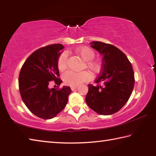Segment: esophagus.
Segmentation results:
<instances>
[{
	"label": "esophagus",
	"mask_w": 156,
	"mask_h": 156,
	"mask_svg": "<svg viewBox=\"0 0 156 156\" xmlns=\"http://www.w3.org/2000/svg\"><path fill=\"white\" fill-rule=\"evenodd\" d=\"M77 87H78L77 85H76V86H71V89H72V91L74 90V89H76Z\"/></svg>",
	"instance_id": "34e87169"
}]
</instances>
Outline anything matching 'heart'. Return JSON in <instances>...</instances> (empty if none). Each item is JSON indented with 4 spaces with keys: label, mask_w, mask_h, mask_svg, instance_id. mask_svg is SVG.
Listing matches in <instances>:
<instances>
[{
    "label": "heart",
    "mask_w": 156,
    "mask_h": 156,
    "mask_svg": "<svg viewBox=\"0 0 156 156\" xmlns=\"http://www.w3.org/2000/svg\"><path fill=\"white\" fill-rule=\"evenodd\" d=\"M76 52L86 60L87 66L91 70L96 71L99 68V64L97 62L92 60L94 58L95 54L93 50L88 47H81L76 49ZM58 68L60 72L65 71L68 65V54L67 52H63L60 55L57 62ZM91 78L90 74L87 72H75L73 71H67L62 75L63 81L65 84L70 86L78 85L83 82L87 81Z\"/></svg>",
    "instance_id": "1"
}]
</instances>
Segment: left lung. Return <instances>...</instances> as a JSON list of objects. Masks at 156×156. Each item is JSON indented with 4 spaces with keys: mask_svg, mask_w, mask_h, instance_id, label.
<instances>
[{
    "mask_svg": "<svg viewBox=\"0 0 156 156\" xmlns=\"http://www.w3.org/2000/svg\"><path fill=\"white\" fill-rule=\"evenodd\" d=\"M91 47L102 56L101 72L95 83L89 84L86 102L100 115H112L125 105L133 91L135 78L127 57L117 47L99 41Z\"/></svg>",
    "mask_w": 156,
    "mask_h": 156,
    "instance_id": "8db88e82",
    "label": "left lung"
}]
</instances>
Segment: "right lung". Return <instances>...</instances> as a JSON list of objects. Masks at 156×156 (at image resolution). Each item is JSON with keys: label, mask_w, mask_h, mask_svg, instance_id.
<instances>
[{"label": "right lung", "mask_w": 156, "mask_h": 156, "mask_svg": "<svg viewBox=\"0 0 156 156\" xmlns=\"http://www.w3.org/2000/svg\"><path fill=\"white\" fill-rule=\"evenodd\" d=\"M64 46L53 44L34 51L21 67L18 86L26 107L38 117L48 120L64 109L72 90L69 87L49 89L50 82L60 85L58 59Z\"/></svg>", "instance_id": "right-lung-1"}]
</instances>
